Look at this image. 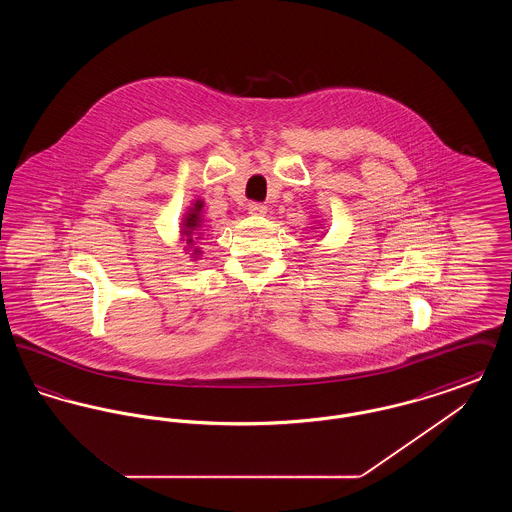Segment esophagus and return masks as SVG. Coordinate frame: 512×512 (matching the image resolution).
Here are the masks:
<instances>
[{
  "instance_id": "34e87169",
  "label": "esophagus",
  "mask_w": 512,
  "mask_h": 512,
  "mask_svg": "<svg viewBox=\"0 0 512 512\" xmlns=\"http://www.w3.org/2000/svg\"><path fill=\"white\" fill-rule=\"evenodd\" d=\"M247 211H249L251 215H257V217H261V215H265V213H267V205H263V203H257V201H251V203L247 205Z\"/></svg>"
}]
</instances>
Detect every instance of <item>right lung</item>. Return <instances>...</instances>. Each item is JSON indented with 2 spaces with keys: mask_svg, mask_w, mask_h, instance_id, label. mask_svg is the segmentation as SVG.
I'll list each match as a JSON object with an SVG mask.
<instances>
[{
  "mask_svg": "<svg viewBox=\"0 0 512 512\" xmlns=\"http://www.w3.org/2000/svg\"><path fill=\"white\" fill-rule=\"evenodd\" d=\"M201 207H203V203L197 201L192 207V211L188 213V217L182 222V226H184L182 234L186 236V244L188 245H195L197 240H201V219H199Z\"/></svg>",
  "mask_w": 512,
  "mask_h": 512,
  "instance_id": "obj_1",
  "label": "right lung"
}]
</instances>
